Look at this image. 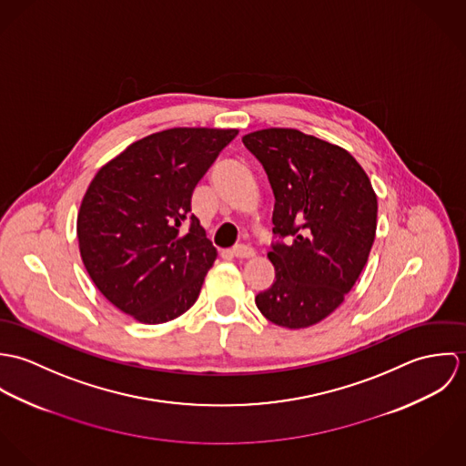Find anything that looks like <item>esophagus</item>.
<instances>
[{
  "label": "esophagus",
  "mask_w": 466,
  "mask_h": 466,
  "mask_svg": "<svg viewBox=\"0 0 466 466\" xmlns=\"http://www.w3.org/2000/svg\"><path fill=\"white\" fill-rule=\"evenodd\" d=\"M231 257H235V258H251V257H255V249L249 248V246L240 244V246L231 249Z\"/></svg>",
  "instance_id": "esophagus-1"
}]
</instances>
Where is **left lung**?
Returning a JSON list of instances; mask_svg holds the SVG:
<instances>
[{
	"mask_svg": "<svg viewBox=\"0 0 466 466\" xmlns=\"http://www.w3.org/2000/svg\"><path fill=\"white\" fill-rule=\"evenodd\" d=\"M262 163L272 194V285L255 303L285 329H307L344 301L368 262L377 231V196L355 157L298 129L270 127L242 137Z\"/></svg>",
	"mask_w": 466,
	"mask_h": 466,
	"instance_id": "left-lung-1",
	"label": "left lung"
}]
</instances>
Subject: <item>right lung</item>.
Listing matches in <instances>:
<instances>
[{
	"label": "right lung",
	"mask_w": 466,
	"mask_h": 466,
	"mask_svg": "<svg viewBox=\"0 0 466 466\" xmlns=\"http://www.w3.org/2000/svg\"><path fill=\"white\" fill-rule=\"evenodd\" d=\"M237 134L208 127L150 134L89 183L76 217L82 262L106 299L136 321L167 323L198 301L217 249L192 213V194Z\"/></svg>",
	"instance_id": "obj_1"
}]
</instances>
